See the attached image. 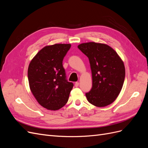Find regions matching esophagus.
I'll use <instances>...</instances> for the list:
<instances>
[{
    "instance_id": "1",
    "label": "esophagus",
    "mask_w": 148,
    "mask_h": 148,
    "mask_svg": "<svg viewBox=\"0 0 148 148\" xmlns=\"http://www.w3.org/2000/svg\"><path fill=\"white\" fill-rule=\"evenodd\" d=\"M75 85L76 87H78V86H79V82H76L75 84Z\"/></svg>"
}]
</instances>
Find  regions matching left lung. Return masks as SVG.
Masks as SVG:
<instances>
[{
	"instance_id": "8db88e82",
	"label": "left lung",
	"mask_w": 148,
	"mask_h": 148,
	"mask_svg": "<svg viewBox=\"0 0 148 148\" xmlns=\"http://www.w3.org/2000/svg\"><path fill=\"white\" fill-rule=\"evenodd\" d=\"M78 49L89 59L92 86L86 96L89 103L105 107L112 103L122 88L125 77L123 62L114 49L104 44L83 43Z\"/></svg>"
}]
</instances>
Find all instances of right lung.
<instances>
[{
    "label": "right lung",
    "instance_id": "add662e5",
    "mask_svg": "<svg viewBox=\"0 0 148 148\" xmlns=\"http://www.w3.org/2000/svg\"><path fill=\"white\" fill-rule=\"evenodd\" d=\"M70 47L69 44L44 47L29 65L31 91L39 104L47 109H59L69 100L73 84L67 81L62 62Z\"/></svg>",
    "mask_w": 148,
    "mask_h": 148
}]
</instances>
